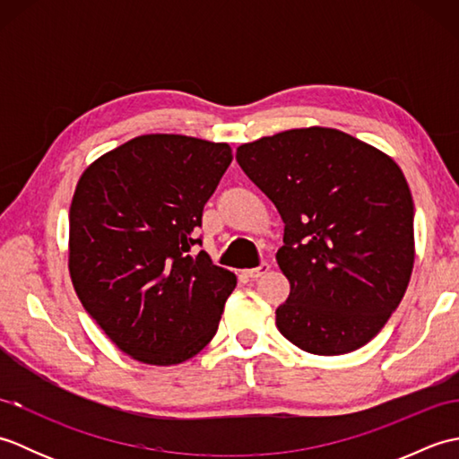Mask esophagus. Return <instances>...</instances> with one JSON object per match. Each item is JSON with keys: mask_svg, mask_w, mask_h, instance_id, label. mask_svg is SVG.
I'll return each mask as SVG.
<instances>
[{"mask_svg": "<svg viewBox=\"0 0 459 459\" xmlns=\"http://www.w3.org/2000/svg\"><path fill=\"white\" fill-rule=\"evenodd\" d=\"M270 270V264H266V262H262V264L258 268H250V270H242V274H245L247 278L250 280H256L260 278L262 274H266V272Z\"/></svg>", "mask_w": 459, "mask_h": 459, "instance_id": "esophagus-1", "label": "esophagus"}]
</instances>
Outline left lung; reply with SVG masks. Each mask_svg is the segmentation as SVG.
I'll use <instances>...</instances> for the list:
<instances>
[{"label": "left lung", "mask_w": 459, "mask_h": 459, "mask_svg": "<svg viewBox=\"0 0 459 459\" xmlns=\"http://www.w3.org/2000/svg\"><path fill=\"white\" fill-rule=\"evenodd\" d=\"M237 161L284 221L290 296L280 333L314 355L367 345L401 304L414 266V203L393 158L333 128L242 143Z\"/></svg>", "instance_id": "8db88e82"}]
</instances>
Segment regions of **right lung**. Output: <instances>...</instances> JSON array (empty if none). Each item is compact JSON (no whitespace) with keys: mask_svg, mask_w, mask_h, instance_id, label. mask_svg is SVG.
Segmentation results:
<instances>
[{"mask_svg":"<svg viewBox=\"0 0 459 459\" xmlns=\"http://www.w3.org/2000/svg\"><path fill=\"white\" fill-rule=\"evenodd\" d=\"M232 161L229 143L145 134L91 163L68 212L76 296L120 351L178 365L209 345L237 276L201 250L203 207Z\"/></svg>","mask_w":459,"mask_h":459,"instance_id":"right-lung-1","label":"right lung"}]
</instances>
